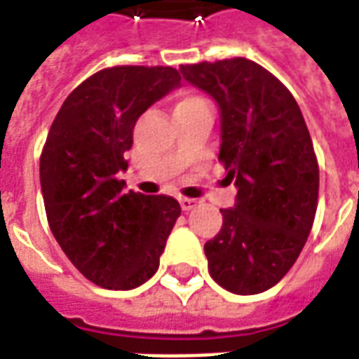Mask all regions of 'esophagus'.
<instances>
[{"label":"esophagus","instance_id":"1","mask_svg":"<svg viewBox=\"0 0 359 359\" xmlns=\"http://www.w3.org/2000/svg\"><path fill=\"white\" fill-rule=\"evenodd\" d=\"M179 203L180 207H182V211H192L194 207L198 205V201L192 200V198H180Z\"/></svg>","mask_w":359,"mask_h":359}]
</instances>
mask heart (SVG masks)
Here are the masks:
<instances>
[{
	"label": "heart",
	"instance_id": "1",
	"mask_svg": "<svg viewBox=\"0 0 359 359\" xmlns=\"http://www.w3.org/2000/svg\"><path fill=\"white\" fill-rule=\"evenodd\" d=\"M198 108H207L205 98L198 97V95H192V93H187L177 100L175 104V112H188V110H198Z\"/></svg>",
	"mask_w": 359,
	"mask_h": 359
}]
</instances>
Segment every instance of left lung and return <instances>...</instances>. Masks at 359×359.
Instances as JSON below:
<instances>
[{"label":"left lung","instance_id":"1","mask_svg":"<svg viewBox=\"0 0 359 359\" xmlns=\"http://www.w3.org/2000/svg\"><path fill=\"white\" fill-rule=\"evenodd\" d=\"M220 108L219 161L238 187L205 243L209 274L236 294L274 287L299 259L318 209L320 167L301 108L272 72L243 57L180 66Z\"/></svg>","mask_w":359,"mask_h":359}]
</instances>
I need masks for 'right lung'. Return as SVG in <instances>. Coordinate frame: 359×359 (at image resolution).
Listing matches in <instances>:
<instances>
[{
  "label": "right lung",
  "mask_w": 359,
  "mask_h": 359,
  "mask_svg": "<svg viewBox=\"0 0 359 359\" xmlns=\"http://www.w3.org/2000/svg\"><path fill=\"white\" fill-rule=\"evenodd\" d=\"M179 85L171 66L104 68L68 95L49 129L39 158L47 222L72 264L100 287L127 291L150 280L180 217L175 198L123 194L118 179L137 119Z\"/></svg>",
  "instance_id": "1"
}]
</instances>
